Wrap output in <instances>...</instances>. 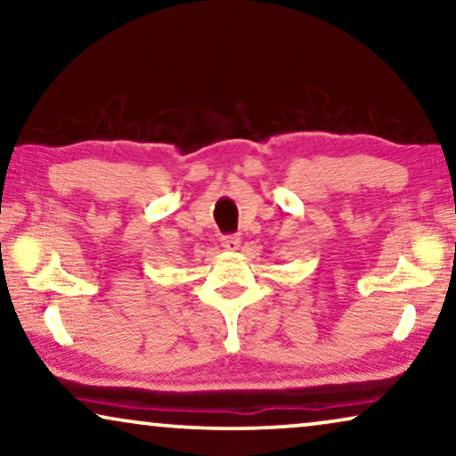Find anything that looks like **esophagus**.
Segmentation results:
<instances>
[{"label":"esophagus","instance_id":"1","mask_svg":"<svg viewBox=\"0 0 456 456\" xmlns=\"http://www.w3.org/2000/svg\"><path fill=\"white\" fill-rule=\"evenodd\" d=\"M222 247L226 248V251H239V248H240V239L236 234L222 236Z\"/></svg>","mask_w":456,"mask_h":456}]
</instances>
